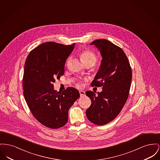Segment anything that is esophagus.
I'll return each mask as SVG.
<instances>
[{"mask_svg":"<svg viewBox=\"0 0 160 160\" xmlns=\"http://www.w3.org/2000/svg\"><path fill=\"white\" fill-rule=\"evenodd\" d=\"M80 97H84L85 95V92L83 91H80Z\"/></svg>","mask_w":160,"mask_h":160,"instance_id":"obj_1","label":"esophagus"}]
</instances>
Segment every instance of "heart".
I'll return each mask as SVG.
<instances>
[{"instance_id": "heart-1", "label": "heart", "mask_w": 160, "mask_h": 160, "mask_svg": "<svg viewBox=\"0 0 160 160\" xmlns=\"http://www.w3.org/2000/svg\"><path fill=\"white\" fill-rule=\"evenodd\" d=\"M80 58L82 61L85 63V65L87 64H92L94 65L97 62V57L96 54L94 53L93 51L89 50V49H86L83 51L80 54ZM69 59L68 60V61ZM67 61V62H68Z\"/></svg>"}]
</instances>
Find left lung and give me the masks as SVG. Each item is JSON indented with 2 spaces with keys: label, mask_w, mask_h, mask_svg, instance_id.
Masks as SVG:
<instances>
[{
  "label": "left lung",
  "mask_w": 160,
  "mask_h": 160,
  "mask_svg": "<svg viewBox=\"0 0 160 160\" xmlns=\"http://www.w3.org/2000/svg\"><path fill=\"white\" fill-rule=\"evenodd\" d=\"M102 56L100 68L91 83L92 86H102L95 95L88 91L86 95L91 105L86 114L91 122L104 125L115 118L122 111L129 96L132 81L129 62L122 49L106 39L93 41Z\"/></svg>",
  "instance_id": "8db88e82"
}]
</instances>
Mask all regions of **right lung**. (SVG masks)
I'll return each instance as SVG.
<instances>
[{"label": "right lung", "instance_id": "1", "mask_svg": "<svg viewBox=\"0 0 160 160\" xmlns=\"http://www.w3.org/2000/svg\"><path fill=\"white\" fill-rule=\"evenodd\" d=\"M74 46L75 43H43L29 52L25 63V99L34 117L49 128L58 129L65 125L69 108L80 97L75 88L68 87L59 92L54 89L53 85L55 78L64 74L66 59Z\"/></svg>", "mask_w": 160, "mask_h": 160}]
</instances>
